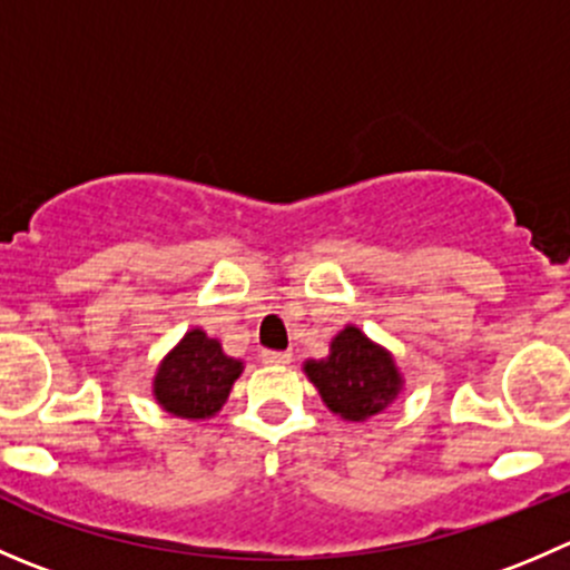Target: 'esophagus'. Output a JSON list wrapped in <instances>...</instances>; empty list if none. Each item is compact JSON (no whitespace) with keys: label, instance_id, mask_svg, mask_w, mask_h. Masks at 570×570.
I'll return each mask as SVG.
<instances>
[{"label":"esophagus","instance_id":"1","mask_svg":"<svg viewBox=\"0 0 570 570\" xmlns=\"http://www.w3.org/2000/svg\"><path fill=\"white\" fill-rule=\"evenodd\" d=\"M262 362L264 364H289L292 362V353L289 351H264L262 353Z\"/></svg>","mask_w":570,"mask_h":570}]
</instances>
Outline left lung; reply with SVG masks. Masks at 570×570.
<instances>
[{
  "mask_svg": "<svg viewBox=\"0 0 570 570\" xmlns=\"http://www.w3.org/2000/svg\"><path fill=\"white\" fill-rule=\"evenodd\" d=\"M303 370L325 406L353 423L384 412L403 386L392 353L367 340L356 325H345L331 340L328 356L320 362L308 358Z\"/></svg>",
  "mask_w": 570,
  "mask_h": 570,
  "instance_id": "left-lung-1",
  "label": "left lung"
}]
</instances>
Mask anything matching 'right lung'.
Here are the masks:
<instances>
[{"mask_svg": "<svg viewBox=\"0 0 570 570\" xmlns=\"http://www.w3.org/2000/svg\"><path fill=\"white\" fill-rule=\"evenodd\" d=\"M239 375V358L225 356L223 345L203 328H191L158 364L153 395L175 417L206 420L223 409Z\"/></svg>", "mask_w": 570, "mask_h": 570, "instance_id": "1", "label": "right lung"}]
</instances>
